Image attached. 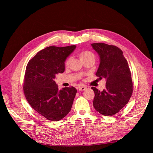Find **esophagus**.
I'll use <instances>...</instances> for the list:
<instances>
[{
  "label": "esophagus",
  "mask_w": 153,
  "mask_h": 153,
  "mask_svg": "<svg viewBox=\"0 0 153 153\" xmlns=\"http://www.w3.org/2000/svg\"><path fill=\"white\" fill-rule=\"evenodd\" d=\"M87 89V87L85 86V85H79L78 87H77V89L79 91H85V89Z\"/></svg>",
  "instance_id": "1"
}]
</instances>
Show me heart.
<instances>
[{
	"mask_svg": "<svg viewBox=\"0 0 153 153\" xmlns=\"http://www.w3.org/2000/svg\"><path fill=\"white\" fill-rule=\"evenodd\" d=\"M79 57H80V59L82 60L84 59H85V58H90V57L94 58V55L92 53H91L90 51H83V52H81V53H80ZM69 62H70V58L67 59L66 61V62H65L66 66H68L69 65Z\"/></svg>",
	"mask_w": 153,
	"mask_h": 153,
	"instance_id": "obj_1",
	"label": "heart"
}]
</instances>
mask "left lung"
<instances>
[{
    "mask_svg": "<svg viewBox=\"0 0 153 153\" xmlns=\"http://www.w3.org/2000/svg\"><path fill=\"white\" fill-rule=\"evenodd\" d=\"M91 46L100 60L96 76L107 81L103 91L91 88L95 93L93 105L103 115H114L126 105L132 95L131 71L123 51L117 46L103 43Z\"/></svg>",
    "mask_w": 153,
    "mask_h": 153,
    "instance_id": "left-lung-1",
    "label": "left lung"
}]
</instances>
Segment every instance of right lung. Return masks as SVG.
<instances>
[{
	"label": "right lung",
	"mask_w": 153,
	"mask_h": 153,
	"mask_svg": "<svg viewBox=\"0 0 153 153\" xmlns=\"http://www.w3.org/2000/svg\"><path fill=\"white\" fill-rule=\"evenodd\" d=\"M76 47H47L27 64L24 94L31 107L51 121H59L69 114L77 93L72 86L59 90L54 81L56 74L64 71V62Z\"/></svg>",
	"instance_id": "right-lung-1"
}]
</instances>
